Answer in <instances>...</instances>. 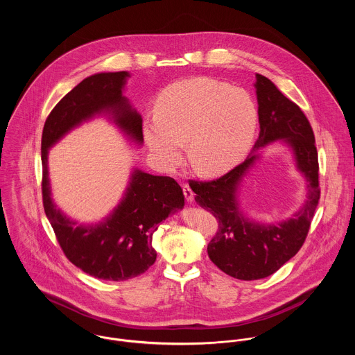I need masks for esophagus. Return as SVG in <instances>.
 Wrapping results in <instances>:
<instances>
[{"label":"esophagus","mask_w":355,"mask_h":355,"mask_svg":"<svg viewBox=\"0 0 355 355\" xmlns=\"http://www.w3.org/2000/svg\"><path fill=\"white\" fill-rule=\"evenodd\" d=\"M183 193H184V197H186L187 202L194 201V191L191 190V187L189 184H183Z\"/></svg>","instance_id":"34e87169"}]
</instances>
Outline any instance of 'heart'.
<instances>
[{
  "label": "heart",
  "mask_w": 355,
  "mask_h": 355,
  "mask_svg": "<svg viewBox=\"0 0 355 355\" xmlns=\"http://www.w3.org/2000/svg\"><path fill=\"white\" fill-rule=\"evenodd\" d=\"M258 107L249 92L210 78H191L165 87L155 114L144 123V139L164 166L176 164L187 141L196 169L214 176L238 165L249 152Z\"/></svg>",
  "instance_id": "heart-1"
}]
</instances>
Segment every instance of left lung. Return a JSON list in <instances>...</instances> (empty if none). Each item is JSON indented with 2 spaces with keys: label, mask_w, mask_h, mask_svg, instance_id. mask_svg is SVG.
<instances>
[{
  "label": "left lung",
  "mask_w": 355,
  "mask_h": 355,
  "mask_svg": "<svg viewBox=\"0 0 355 355\" xmlns=\"http://www.w3.org/2000/svg\"><path fill=\"white\" fill-rule=\"evenodd\" d=\"M255 78L259 135L253 153L216 180H190L197 203L218 220V230L207 245L209 258L224 273L239 280L268 277L298 253L320 200L318 157L309 120L301 107L283 96L268 78L259 73ZM275 140H283L292 148L297 167L308 180V200L291 219L263 225L243 214L237 190L259 157L256 152Z\"/></svg>",
  "instance_id": "1"
}]
</instances>
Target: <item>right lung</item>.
<instances>
[{
  "label": "right lung",
  "instance_id": "1",
  "mask_svg": "<svg viewBox=\"0 0 355 355\" xmlns=\"http://www.w3.org/2000/svg\"><path fill=\"white\" fill-rule=\"evenodd\" d=\"M128 72H102L82 80L48 116L42 132V198L46 217L65 257L102 280L123 282L146 272L155 261L153 234L171 213L184 206L182 187L169 176L134 169L120 203L98 224L85 225L67 217L51 200L48 150L67 132L97 114L142 145V117L123 96Z\"/></svg>",
  "mask_w": 355,
  "mask_h": 355
}]
</instances>
